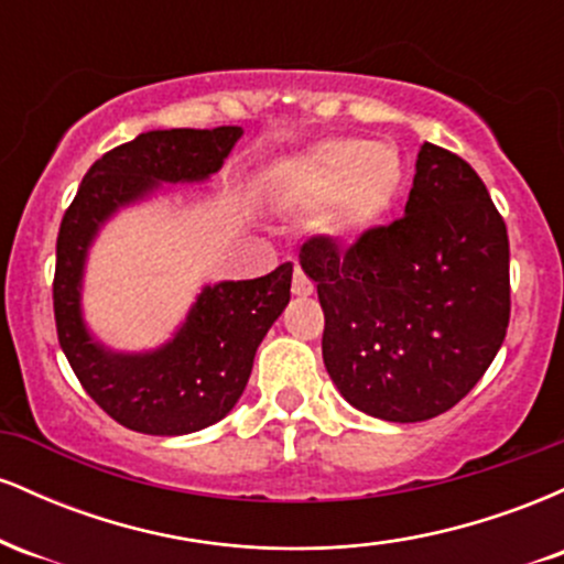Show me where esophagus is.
Returning a JSON list of instances; mask_svg holds the SVG:
<instances>
[{"label": "esophagus", "instance_id": "esophagus-1", "mask_svg": "<svg viewBox=\"0 0 564 564\" xmlns=\"http://www.w3.org/2000/svg\"><path fill=\"white\" fill-rule=\"evenodd\" d=\"M313 281H310L307 275H304L302 268H294V281H291V291H294L296 296H310L313 294Z\"/></svg>", "mask_w": 564, "mask_h": 564}]
</instances>
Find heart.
Segmentation results:
<instances>
[{
	"mask_svg": "<svg viewBox=\"0 0 564 564\" xmlns=\"http://www.w3.org/2000/svg\"><path fill=\"white\" fill-rule=\"evenodd\" d=\"M405 187V159L392 142L326 140L283 161L275 193L283 204L321 212L318 228L334 243H358L392 215Z\"/></svg>",
	"mask_w": 564,
	"mask_h": 564,
	"instance_id": "1",
	"label": "heart"
}]
</instances>
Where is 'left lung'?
Listing matches in <instances>:
<instances>
[{"label":"left lung","mask_w":564,"mask_h":564,"mask_svg":"<svg viewBox=\"0 0 564 564\" xmlns=\"http://www.w3.org/2000/svg\"><path fill=\"white\" fill-rule=\"evenodd\" d=\"M300 264L326 315L328 377L368 416H440L507 336V225L467 161L432 142L419 151L403 217L347 251L313 238Z\"/></svg>","instance_id":"obj_1"}]
</instances>
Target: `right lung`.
<instances>
[{
  "instance_id": "obj_1",
  "label": "right lung",
  "mask_w": 564,
  "mask_h": 564,
  "mask_svg": "<svg viewBox=\"0 0 564 564\" xmlns=\"http://www.w3.org/2000/svg\"><path fill=\"white\" fill-rule=\"evenodd\" d=\"M241 127L151 129L113 148L84 174L57 232L55 323L76 379L108 416L142 435L177 437L232 411L251 377L257 347L291 300L286 262L254 281L206 283L166 341L116 349L84 318V273L106 225L132 206L198 185L223 170Z\"/></svg>"
}]
</instances>
